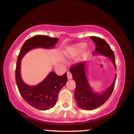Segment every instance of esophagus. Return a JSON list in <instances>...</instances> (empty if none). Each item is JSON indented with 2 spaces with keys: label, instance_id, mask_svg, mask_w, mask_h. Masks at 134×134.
Returning a JSON list of instances; mask_svg holds the SVG:
<instances>
[{
  "label": "esophagus",
  "instance_id": "esophagus-1",
  "mask_svg": "<svg viewBox=\"0 0 134 134\" xmlns=\"http://www.w3.org/2000/svg\"><path fill=\"white\" fill-rule=\"evenodd\" d=\"M67 78H68V79H69V80L72 79V76L71 73H70V72H69V71H68V72H67Z\"/></svg>",
  "mask_w": 134,
  "mask_h": 134
}]
</instances>
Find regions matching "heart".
I'll return each instance as SVG.
<instances>
[{
  "instance_id": "obj_1",
  "label": "heart",
  "mask_w": 134,
  "mask_h": 134,
  "mask_svg": "<svg viewBox=\"0 0 134 134\" xmlns=\"http://www.w3.org/2000/svg\"><path fill=\"white\" fill-rule=\"evenodd\" d=\"M86 47V43L84 42L76 43L68 48V52L69 55L71 56H77L82 53Z\"/></svg>"
}]
</instances>
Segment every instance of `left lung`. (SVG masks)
Returning a JSON list of instances; mask_svg holds the SVG:
<instances>
[{
  "label": "left lung",
  "instance_id": "8db88e82",
  "mask_svg": "<svg viewBox=\"0 0 134 134\" xmlns=\"http://www.w3.org/2000/svg\"><path fill=\"white\" fill-rule=\"evenodd\" d=\"M90 38L94 42L96 47L93 52L94 56L101 55L109 58L116 69L114 53L108 44L104 40L96 36H90ZM87 62H83L72 66L70 69V72L76 84L74 98L78 107L83 110H93L101 107L110 98L114 88L116 75L112 84L107 89L102 92L96 91L89 82L87 76Z\"/></svg>",
  "mask_w": 134,
  "mask_h": 134
}]
</instances>
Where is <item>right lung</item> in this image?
Instances as JSON below:
<instances>
[{
    "mask_svg": "<svg viewBox=\"0 0 134 134\" xmlns=\"http://www.w3.org/2000/svg\"><path fill=\"white\" fill-rule=\"evenodd\" d=\"M58 41V38L36 35L24 42L18 55L16 69V82L18 90L27 103L40 110H49L55 105L59 91L67 81V73L59 76L55 72H50L37 85H28L21 77V60L27 52L33 49H53Z\"/></svg>",
    "mask_w": 134,
    "mask_h": 134,
    "instance_id": "right-lung-1",
    "label": "right lung"
}]
</instances>
